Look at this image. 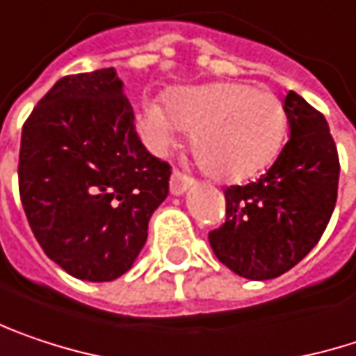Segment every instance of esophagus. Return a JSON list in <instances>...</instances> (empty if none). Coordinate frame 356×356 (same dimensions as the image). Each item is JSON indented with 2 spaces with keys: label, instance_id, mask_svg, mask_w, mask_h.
Listing matches in <instances>:
<instances>
[{
  "label": "esophagus",
  "instance_id": "obj_1",
  "mask_svg": "<svg viewBox=\"0 0 356 356\" xmlns=\"http://www.w3.org/2000/svg\"><path fill=\"white\" fill-rule=\"evenodd\" d=\"M191 183H193V179L175 169V171H173V175H171V193H173V195H181V193H185V189H187Z\"/></svg>",
  "mask_w": 356,
  "mask_h": 356
}]
</instances>
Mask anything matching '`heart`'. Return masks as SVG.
Returning a JSON list of instances; mask_svg holds the SVG:
<instances>
[{
  "instance_id": "heart-1",
  "label": "heart",
  "mask_w": 356,
  "mask_h": 356,
  "mask_svg": "<svg viewBox=\"0 0 356 356\" xmlns=\"http://www.w3.org/2000/svg\"><path fill=\"white\" fill-rule=\"evenodd\" d=\"M146 118L165 140L177 130L191 132V150L202 169L226 181L271 165L287 132L285 106L273 91L238 81L177 89L167 108L146 104Z\"/></svg>"
}]
</instances>
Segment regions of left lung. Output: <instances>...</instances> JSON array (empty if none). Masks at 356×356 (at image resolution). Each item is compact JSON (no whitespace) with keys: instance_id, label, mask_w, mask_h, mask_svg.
I'll return each mask as SVG.
<instances>
[{"instance_id":"obj_1","label":"left lung","mask_w":356,"mask_h":356,"mask_svg":"<svg viewBox=\"0 0 356 356\" xmlns=\"http://www.w3.org/2000/svg\"><path fill=\"white\" fill-rule=\"evenodd\" d=\"M289 140L271 169L224 189L226 220L208 234L213 254L252 281L296 267L324 234L339 195V152L328 122L302 95H285Z\"/></svg>"}]
</instances>
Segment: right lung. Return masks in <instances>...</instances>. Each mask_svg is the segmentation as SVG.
I'll list each match as a JSON object with an SVG mask.
<instances>
[{
    "label": "right lung",
    "instance_id": "obj_1",
    "mask_svg": "<svg viewBox=\"0 0 356 356\" xmlns=\"http://www.w3.org/2000/svg\"><path fill=\"white\" fill-rule=\"evenodd\" d=\"M169 177L112 67L58 79L24 122L22 206L47 257L77 279L113 281L132 267Z\"/></svg>",
    "mask_w": 356,
    "mask_h": 356
}]
</instances>
